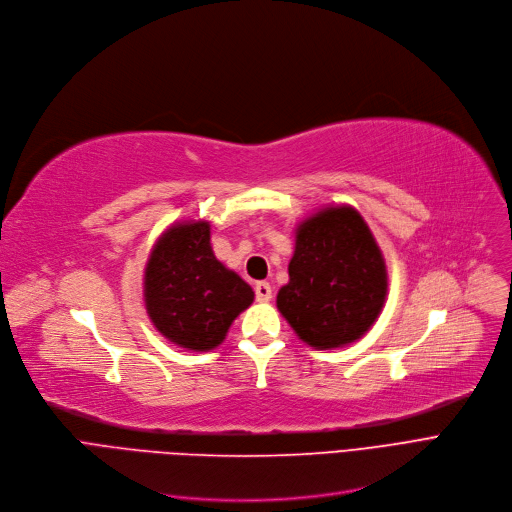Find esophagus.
I'll return each mask as SVG.
<instances>
[{
  "instance_id": "34e87169",
  "label": "esophagus",
  "mask_w": 512,
  "mask_h": 512,
  "mask_svg": "<svg viewBox=\"0 0 512 512\" xmlns=\"http://www.w3.org/2000/svg\"><path fill=\"white\" fill-rule=\"evenodd\" d=\"M254 291H256V300L258 302H269L273 298V287L266 283V281H258Z\"/></svg>"
}]
</instances>
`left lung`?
<instances>
[{
    "label": "left lung",
    "instance_id": "1",
    "mask_svg": "<svg viewBox=\"0 0 512 512\" xmlns=\"http://www.w3.org/2000/svg\"><path fill=\"white\" fill-rule=\"evenodd\" d=\"M289 283L277 308L302 342L342 348L371 329L385 304V260L352 206L323 208L296 229Z\"/></svg>",
    "mask_w": 512,
    "mask_h": 512
}]
</instances>
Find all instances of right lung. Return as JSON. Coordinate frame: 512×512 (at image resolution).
<instances>
[{
  "label": "right lung",
  "instance_id": "add662e5",
  "mask_svg": "<svg viewBox=\"0 0 512 512\" xmlns=\"http://www.w3.org/2000/svg\"><path fill=\"white\" fill-rule=\"evenodd\" d=\"M143 296L154 327L170 342L206 352L223 342L252 287L218 262L206 221L166 229L145 264Z\"/></svg>",
  "mask_w": 512,
  "mask_h": 512
}]
</instances>
